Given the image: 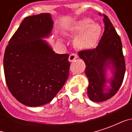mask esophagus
<instances>
[{"label":"esophagus","mask_w":132,"mask_h":132,"mask_svg":"<svg viewBox=\"0 0 132 132\" xmlns=\"http://www.w3.org/2000/svg\"><path fill=\"white\" fill-rule=\"evenodd\" d=\"M77 58H78L77 54H75V53H73V54H71L69 56V60L70 61H74L75 59H76Z\"/></svg>","instance_id":"obj_1"}]
</instances>
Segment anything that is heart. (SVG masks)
I'll return each mask as SVG.
<instances>
[{"mask_svg":"<svg viewBox=\"0 0 132 132\" xmlns=\"http://www.w3.org/2000/svg\"><path fill=\"white\" fill-rule=\"evenodd\" d=\"M75 37L74 44L80 49H88L94 47L99 40L101 28L99 24L93 22L90 19H82L76 22L70 30Z\"/></svg>","mask_w":132,"mask_h":132,"instance_id":"b5f03b06","label":"heart"}]
</instances>
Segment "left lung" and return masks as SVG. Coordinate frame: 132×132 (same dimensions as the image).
<instances>
[{"label": "left lung", "mask_w": 132, "mask_h": 132, "mask_svg": "<svg viewBox=\"0 0 132 132\" xmlns=\"http://www.w3.org/2000/svg\"><path fill=\"white\" fill-rule=\"evenodd\" d=\"M99 15L104 18L105 30L97 46L78 52L79 57L86 63L85 72L89 80L88 95L97 102L108 100L116 94L123 83L126 70L120 37L108 16L100 13ZM111 63L116 71L111 82L112 88L108 91L105 89V68Z\"/></svg>", "instance_id": "left-lung-1"}]
</instances>
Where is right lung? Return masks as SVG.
Wrapping results in <instances>:
<instances>
[{"instance_id":"1","label":"right lung","mask_w":132,"mask_h":132,"mask_svg":"<svg viewBox=\"0 0 132 132\" xmlns=\"http://www.w3.org/2000/svg\"><path fill=\"white\" fill-rule=\"evenodd\" d=\"M49 13L28 16L10 38L3 68L7 88L23 105L37 107L51 102L69 76V54H55L41 38L51 33Z\"/></svg>"}]
</instances>
